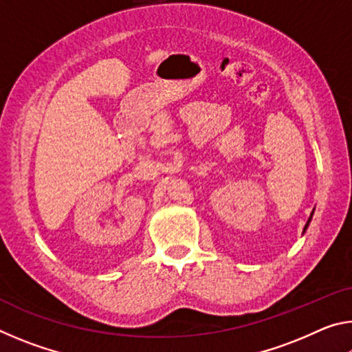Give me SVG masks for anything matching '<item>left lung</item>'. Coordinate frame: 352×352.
<instances>
[{"label":"left lung","mask_w":352,"mask_h":352,"mask_svg":"<svg viewBox=\"0 0 352 352\" xmlns=\"http://www.w3.org/2000/svg\"><path fill=\"white\" fill-rule=\"evenodd\" d=\"M309 222H311V219H309ZM309 222L306 223V228H307V225H309ZM306 228H305V230H306Z\"/></svg>","instance_id":"left-lung-1"}]
</instances>
